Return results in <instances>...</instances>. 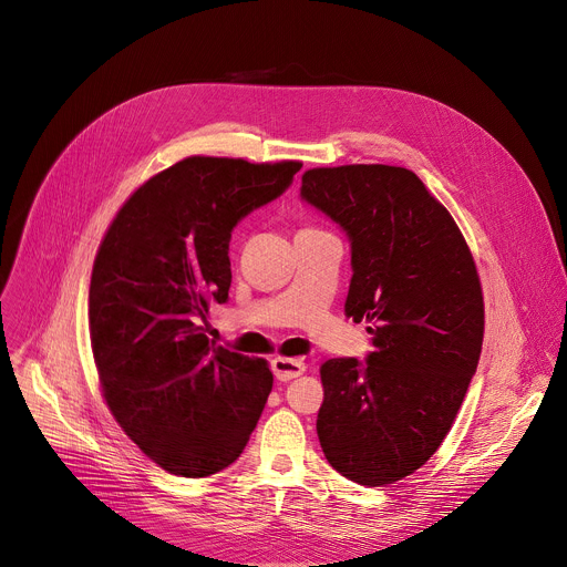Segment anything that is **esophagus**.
<instances>
[{
	"label": "esophagus",
	"mask_w": 567,
	"mask_h": 567,
	"mask_svg": "<svg viewBox=\"0 0 567 567\" xmlns=\"http://www.w3.org/2000/svg\"><path fill=\"white\" fill-rule=\"evenodd\" d=\"M271 370L276 374V379L280 381H291L296 377H300L305 372V361L300 359H287V357H276L271 361Z\"/></svg>",
	"instance_id": "obj_1"
}]
</instances>
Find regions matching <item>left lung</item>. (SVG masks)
Here are the masks:
<instances>
[{
	"mask_svg": "<svg viewBox=\"0 0 567 567\" xmlns=\"http://www.w3.org/2000/svg\"><path fill=\"white\" fill-rule=\"evenodd\" d=\"M305 202L352 239L346 316L370 322L365 363L320 365V449L346 477L385 487L449 435L475 374L484 300L451 213L406 168L352 164L302 175Z\"/></svg>",
	"mask_w": 567,
	"mask_h": 567,
	"instance_id": "left-lung-1",
	"label": "left lung"
}]
</instances>
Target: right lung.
Returning a JSON list of instances; mask_svg holds the SVG:
<instances>
[{"instance_id":"add662e5","label":"right lung","mask_w":567,"mask_h":567,"mask_svg":"<svg viewBox=\"0 0 567 567\" xmlns=\"http://www.w3.org/2000/svg\"><path fill=\"white\" fill-rule=\"evenodd\" d=\"M300 168L186 156L138 186L103 235L90 285L101 392L125 435L173 475L226 468L262 415L269 363L215 346L202 322L228 298L233 226Z\"/></svg>"}]
</instances>
